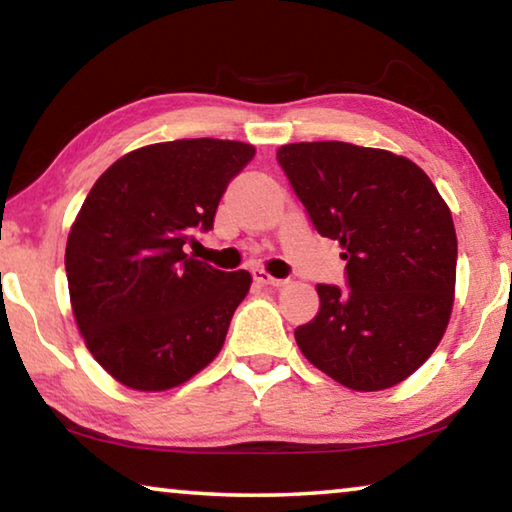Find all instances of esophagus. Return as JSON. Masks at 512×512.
<instances>
[{
    "label": "esophagus",
    "instance_id": "esophagus-1",
    "mask_svg": "<svg viewBox=\"0 0 512 512\" xmlns=\"http://www.w3.org/2000/svg\"><path fill=\"white\" fill-rule=\"evenodd\" d=\"M253 278L259 282V285H271V287H282L285 285V278H276L271 273H266L264 269H253Z\"/></svg>",
    "mask_w": 512,
    "mask_h": 512
}]
</instances>
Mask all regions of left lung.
<instances>
[{
	"mask_svg": "<svg viewBox=\"0 0 512 512\" xmlns=\"http://www.w3.org/2000/svg\"><path fill=\"white\" fill-rule=\"evenodd\" d=\"M315 230L342 246L349 289L317 285L319 312L294 331L308 361L354 391L416 372L453 310L457 236L430 177L384 149L296 142L278 149Z\"/></svg>",
	"mask_w": 512,
	"mask_h": 512,
	"instance_id": "8db88e82",
	"label": "left lung"
}]
</instances>
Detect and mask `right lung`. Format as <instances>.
<instances>
[{"mask_svg": "<svg viewBox=\"0 0 512 512\" xmlns=\"http://www.w3.org/2000/svg\"><path fill=\"white\" fill-rule=\"evenodd\" d=\"M255 147L234 140L158 142L105 170L66 241V278L85 345L119 384L167 391L223 349L248 271L183 253L209 232L218 202Z\"/></svg>", "mask_w": 512, "mask_h": 512, "instance_id": "1", "label": "right lung"}]
</instances>
